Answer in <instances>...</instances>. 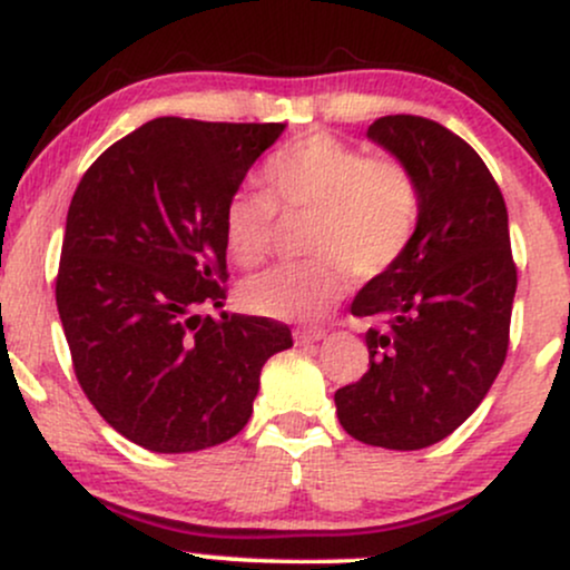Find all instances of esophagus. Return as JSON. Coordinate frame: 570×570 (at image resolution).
I'll return each mask as SVG.
<instances>
[{"label": "esophagus", "instance_id": "esophagus-1", "mask_svg": "<svg viewBox=\"0 0 570 570\" xmlns=\"http://www.w3.org/2000/svg\"><path fill=\"white\" fill-rule=\"evenodd\" d=\"M326 335V330L322 326H303V330H294V343L307 345V343H318Z\"/></svg>", "mask_w": 570, "mask_h": 570}]
</instances>
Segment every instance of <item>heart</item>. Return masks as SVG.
<instances>
[{"label":"heart","instance_id":"heart-1","mask_svg":"<svg viewBox=\"0 0 570 570\" xmlns=\"http://www.w3.org/2000/svg\"><path fill=\"white\" fill-rule=\"evenodd\" d=\"M263 193H238L222 212V240L235 265L252 271L271 257L281 219H307L303 265L248 278L238 305L278 322L318 318L337 303L351 273L383 276L407 252L421 214L415 176L394 158L330 134H307L267 160Z\"/></svg>","mask_w":570,"mask_h":570}]
</instances>
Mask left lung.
<instances>
[{
  "label": "left lung",
  "instance_id": "8db88e82",
  "mask_svg": "<svg viewBox=\"0 0 570 570\" xmlns=\"http://www.w3.org/2000/svg\"><path fill=\"white\" fill-rule=\"evenodd\" d=\"M367 136L415 176L421 214L404 257L351 303L370 322V370L337 389V417L364 444L421 450L480 407L507 358V203L480 155L440 122L389 115Z\"/></svg>",
  "mask_w": 570,
  "mask_h": 570
}]
</instances>
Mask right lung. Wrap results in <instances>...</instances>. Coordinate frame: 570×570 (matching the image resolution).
I'll use <instances>...</instances> for the list:
<instances>
[{
	"mask_svg": "<svg viewBox=\"0 0 570 570\" xmlns=\"http://www.w3.org/2000/svg\"><path fill=\"white\" fill-rule=\"evenodd\" d=\"M284 122L158 117L115 141L69 203L56 305L85 396L153 453L233 440L259 372L292 348L263 316H198L227 299L222 212Z\"/></svg>",
	"mask_w": 570,
	"mask_h": 570,
	"instance_id": "1",
	"label": "right lung"
}]
</instances>
